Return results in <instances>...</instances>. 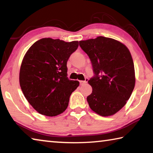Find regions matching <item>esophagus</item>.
<instances>
[{"label": "esophagus", "mask_w": 153, "mask_h": 153, "mask_svg": "<svg viewBox=\"0 0 153 153\" xmlns=\"http://www.w3.org/2000/svg\"><path fill=\"white\" fill-rule=\"evenodd\" d=\"M86 82H87L86 80H85V81H79V84H80V85H84L86 84Z\"/></svg>", "instance_id": "34e87169"}]
</instances>
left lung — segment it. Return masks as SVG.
<instances>
[{
	"label": "left lung",
	"mask_w": 153,
	"mask_h": 153,
	"mask_svg": "<svg viewBox=\"0 0 153 153\" xmlns=\"http://www.w3.org/2000/svg\"><path fill=\"white\" fill-rule=\"evenodd\" d=\"M88 55L95 76L88 80L92 88L87 101L91 109L102 117L121 109L135 86V70L127 46L113 38L98 36L79 41Z\"/></svg>",
	"instance_id": "obj_1"
}]
</instances>
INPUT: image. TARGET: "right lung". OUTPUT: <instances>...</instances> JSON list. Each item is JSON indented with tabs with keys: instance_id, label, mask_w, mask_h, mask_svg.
Segmentation results:
<instances>
[{
	"instance_id": "1",
	"label": "right lung",
	"mask_w": 153,
	"mask_h": 153,
	"mask_svg": "<svg viewBox=\"0 0 153 153\" xmlns=\"http://www.w3.org/2000/svg\"><path fill=\"white\" fill-rule=\"evenodd\" d=\"M78 47V41L67 42L51 38L33 44L23 59L19 84L25 98L42 115L63 113L79 82L67 77V62Z\"/></svg>"
}]
</instances>
